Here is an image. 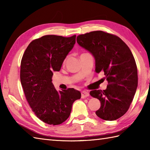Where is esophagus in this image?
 Segmentation results:
<instances>
[{
	"label": "esophagus",
	"mask_w": 150,
	"mask_h": 150,
	"mask_svg": "<svg viewBox=\"0 0 150 150\" xmlns=\"http://www.w3.org/2000/svg\"><path fill=\"white\" fill-rule=\"evenodd\" d=\"M89 95H90V94H89V93L87 91H83L81 92V97L82 98H86V97H88Z\"/></svg>",
	"instance_id": "1"
}]
</instances>
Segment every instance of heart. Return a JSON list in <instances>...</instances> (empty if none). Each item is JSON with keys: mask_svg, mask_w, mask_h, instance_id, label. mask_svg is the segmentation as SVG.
<instances>
[{"mask_svg": "<svg viewBox=\"0 0 150 150\" xmlns=\"http://www.w3.org/2000/svg\"><path fill=\"white\" fill-rule=\"evenodd\" d=\"M68 57H67L64 60V61H63V65H64V64H65L66 62V61H67V60H68Z\"/></svg>", "mask_w": 150, "mask_h": 150, "instance_id": "1", "label": "heart"}]
</instances>
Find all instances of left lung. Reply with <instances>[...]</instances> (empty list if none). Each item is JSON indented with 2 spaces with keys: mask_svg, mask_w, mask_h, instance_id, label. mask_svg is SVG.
I'll return each instance as SVG.
<instances>
[{
  "mask_svg": "<svg viewBox=\"0 0 150 150\" xmlns=\"http://www.w3.org/2000/svg\"><path fill=\"white\" fill-rule=\"evenodd\" d=\"M77 42L95 60V71H103L108 82L105 90H93L90 95L100 102L95 113L105 120H115L128 110L138 85L137 68L133 54L115 35L95 31L80 35Z\"/></svg>",
  "mask_w": 150,
  "mask_h": 150,
  "instance_id": "8db88e82",
  "label": "left lung"
}]
</instances>
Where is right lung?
<instances>
[{"instance_id":"right-lung-1","label":"right lung","mask_w":150,"mask_h":150,"mask_svg":"<svg viewBox=\"0 0 150 150\" xmlns=\"http://www.w3.org/2000/svg\"><path fill=\"white\" fill-rule=\"evenodd\" d=\"M75 39V35H44L30 42L21 60L20 78L26 100L36 116L50 125L66 120L73 103L81 97L73 88L57 91L52 82L53 71L61 68Z\"/></svg>"}]
</instances>
